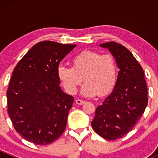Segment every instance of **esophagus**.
<instances>
[{
  "instance_id": "esophagus-1",
  "label": "esophagus",
  "mask_w": 158,
  "mask_h": 158,
  "mask_svg": "<svg viewBox=\"0 0 158 158\" xmlns=\"http://www.w3.org/2000/svg\"><path fill=\"white\" fill-rule=\"evenodd\" d=\"M76 103L77 105H83L84 103H85V101H83V100L82 99H77L76 101Z\"/></svg>"
}]
</instances>
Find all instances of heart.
<instances>
[{
    "mask_svg": "<svg viewBox=\"0 0 158 158\" xmlns=\"http://www.w3.org/2000/svg\"><path fill=\"white\" fill-rule=\"evenodd\" d=\"M71 66L60 65L57 75L68 92L76 93L82 82V94L92 97L98 93L105 95L114 88L117 79V64L110 54H102L96 51L84 50L72 59Z\"/></svg>",
    "mask_w": 158,
    "mask_h": 158,
    "instance_id": "obj_1",
    "label": "heart"
}]
</instances>
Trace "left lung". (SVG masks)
<instances>
[{
	"instance_id": "8db88e82",
	"label": "left lung",
	"mask_w": 158,
	"mask_h": 158,
	"mask_svg": "<svg viewBox=\"0 0 158 158\" xmlns=\"http://www.w3.org/2000/svg\"><path fill=\"white\" fill-rule=\"evenodd\" d=\"M115 58L118 71L112 92L95 110L93 130L107 140L122 138L135 126L148 106L144 70L133 54L116 42L100 44Z\"/></svg>"
}]
</instances>
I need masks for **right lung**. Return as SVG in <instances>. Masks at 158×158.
<instances>
[{"label": "right lung", "instance_id": "add662e5", "mask_svg": "<svg viewBox=\"0 0 158 158\" xmlns=\"http://www.w3.org/2000/svg\"><path fill=\"white\" fill-rule=\"evenodd\" d=\"M76 47L42 41L14 68L7 91V111L16 131L27 141L46 145L64 131L74 98L60 88L57 68Z\"/></svg>", "mask_w": 158, "mask_h": 158}]
</instances>
